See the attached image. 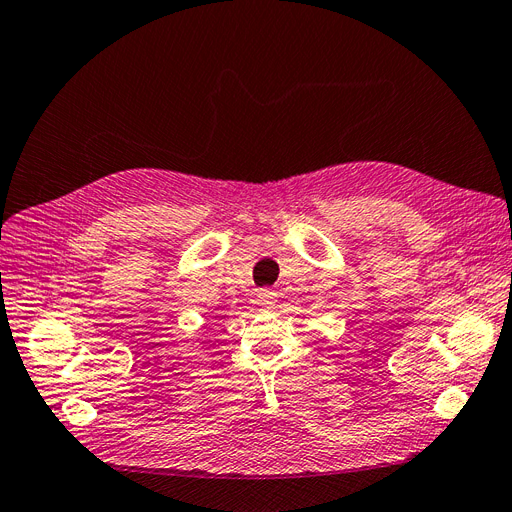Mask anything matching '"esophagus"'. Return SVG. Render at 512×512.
Here are the masks:
<instances>
[{"instance_id":"esophagus-1","label":"esophagus","mask_w":512,"mask_h":512,"mask_svg":"<svg viewBox=\"0 0 512 512\" xmlns=\"http://www.w3.org/2000/svg\"><path fill=\"white\" fill-rule=\"evenodd\" d=\"M256 300L260 306H267V309H271V306L277 302V294L273 290H260L256 294Z\"/></svg>"}]
</instances>
